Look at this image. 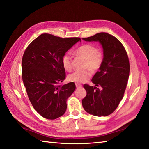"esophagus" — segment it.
Returning a JSON list of instances; mask_svg holds the SVG:
<instances>
[{"mask_svg": "<svg viewBox=\"0 0 149 149\" xmlns=\"http://www.w3.org/2000/svg\"><path fill=\"white\" fill-rule=\"evenodd\" d=\"M81 84H78V83H76V87L77 88H80V87H81Z\"/></svg>", "mask_w": 149, "mask_h": 149, "instance_id": "1", "label": "esophagus"}]
</instances>
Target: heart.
<instances>
[{
  "mask_svg": "<svg viewBox=\"0 0 149 149\" xmlns=\"http://www.w3.org/2000/svg\"><path fill=\"white\" fill-rule=\"evenodd\" d=\"M75 53L78 56L86 58L84 68H90L93 71H96L101 67L104 60V54L102 51L97 49L95 45L84 44L78 47L75 50ZM62 63L65 71L70 72L72 70V57L69 53H65L62 58ZM91 69L88 68L83 71H76L69 75L68 80L70 81L78 84L86 82L92 75Z\"/></svg>",
  "mask_w": 149,
  "mask_h": 149,
  "instance_id": "obj_1",
  "label": "heart"
}]
</instances>
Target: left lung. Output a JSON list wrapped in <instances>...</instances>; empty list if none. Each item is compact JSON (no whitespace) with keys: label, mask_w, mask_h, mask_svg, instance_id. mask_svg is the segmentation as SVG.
<instances>
[{"label":"left lung","mask_w":149,"mask_h":149,"mask_svg":"<svg viewBox=\"0 0 149 149\" xmlns=\"http://www.w3.org/2000/svg\"><path fill=\"white\" fill-rule=\"evenodd\" d=\"M82 39L98 41L104 50L102 64L91 80L95 86L84 85L87 95L82 100L83 107L94 116H108L116 110L125 93L130 71L128 55L122 44L109 33H99Z\"/></svg>","instance_id":"left-lung-1"}]
</instances>
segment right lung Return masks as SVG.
Listing matches in <instances>:
<instances>
[{
	"label": "right lung",
	"instance_id": "1",
	"mask_svg": "<svg viewBox=\"0 0 149 149\" xmlns=\"http://www.w3.org/2000/svg\"><path fill=\"white\" fill-rule=\"evenodd\" d=\"M80 38H62L44 33L24 51L22 77L33 107L42 117L54 120L65 113L66 101L76 89L70 82L62 86L65 71L62 58Z\"/></svg>",
	"mask_w": 149,
	"mask_h": 149
}]
</instances>
